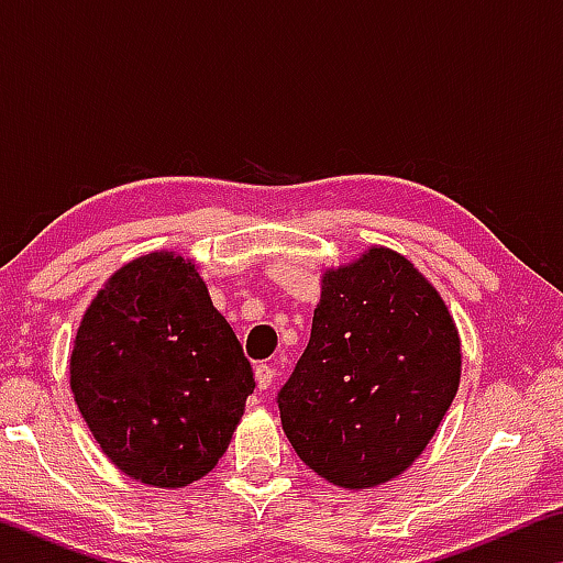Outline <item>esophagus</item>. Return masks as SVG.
Wrapping results in <instances>:
<instances>
[{
    "label": "esophagus",
    "mask_w": 563,
    "mask_h": 563,
    "mask_svg": "<svg viewBox=\"0 0 563 563\" xmlns=\"http://www.w3.org/2000/svg\"><path fill=\"white\" fill-rule=\"evenodd\" d=\"M275 379V369L271 365H255V383H258V389H268Z\"/></svg>",
    "instance_id": "34e87169"
}]
</instances>
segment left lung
I'll return each instance as SVG.
<instances>
[{
    "instance_id": "8db88e82",
    "label": "left lung",
    "mask_w": 563,
    "mask_h": 563,
    "mask_svg": "<svg viewBox=\"0 0 563 563\" xmlns=\"http://www.w3.org/2000/svg\"><path fill=\"white\" fill-rule=\"evenodd\" d=\"M460 367V335L440 295L402 255L373 247L325 273L310 342L275 402L310 470L365 489L422 454Z\"/></svg>"
}]
</instances>
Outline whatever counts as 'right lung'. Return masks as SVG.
<instances>
[{"instance_id": "1", "label": "right lung", "mask_w": 563, "mask_h": 563, "mask_svg": "<svg viewBox=\"0 0 563 563\" xmlns=\"http://www.w3.org/2000/svg\"><path fill=\"white\" fill-rule=\"evenodd\" d=\"M71 393L109 460L151 487H186L231 442L253 367L196 265L151 253L111 275L84 316Z\"/></svg>"}]
</instances>
